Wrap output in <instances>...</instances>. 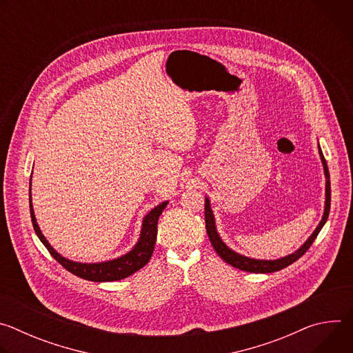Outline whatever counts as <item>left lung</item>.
I'll return each instance as SVG.
<instances>
[{"label":"left lung","instance_id":"1","mask_svg":"<svg viewBox=\"0 0 353 353\" xmlns=\"http://www.w3.org/2000/svg\"><path fill=\"white\" fill-rule=\"evenodd\" d=\"M320 148V145H319ZM320 150V157H321V161H323V166H324V174H325V208H324V215H323V219L321 222L319 223V226L316 228V230L313 232V234L306 240V243L301 245L297 251H294L293 254L290 256H286L283 259H279V260H272V261H268V260H254V259H248V257H244V256H240L237 253H234L233 250H230L223 241L222 239L219 237L218 232H216V228H215V219H214V214H212V210H211V205H210V199L205 198V228H207V233H208V237L211 240V244L214 245L215 251L218 253V256L228 264H230L232 267L234 268H239L241 271H245V272H254V274H268V272H275V271H279V270H283L286 268L288 265L293 264L296 260H299L301 256H303L306 251L310 248V245L313 244V241L316 240V237L319 236L320 230L323 229L324 223L327 222L328 219V214H330V207H331V184H330V172H328V166H327V162L324 159V155L321 152V148L319 149Z\"/></svg>","mask_w":353,"mask_h":353}]
</instances>
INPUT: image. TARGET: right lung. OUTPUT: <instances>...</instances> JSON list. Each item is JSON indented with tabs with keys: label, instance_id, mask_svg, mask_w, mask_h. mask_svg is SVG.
Masks as SVG:
<instances>
[{
	"label": "right lung",
	"instance_id": "obj_1",
	"mask_svg": "<svg viewBox=\"0 0 353 353\" xmlns=\"http://www.w3.org/2000/svg\"><path fill=\"white\" fill-rule=\"evenodd\" d=\"M32 181V179H30ZM168 205V201L162 203L161 205L155 207L152 211H150L142 222V229H141V236L138 243L134 245V248L130 251V253L112 260L106 263H96V264H82V263H75L71 260L64 259L60 256L57 251L48 244L46 237L41 234L40 228L36 222L34 212L32 208V196L29 195V207H30V218L33 223V229L40 239V241L46 245L48 250V253L56 259L67 271L71 274L86 279V281H93V282H112V281H120L124 279L138 270H141L143 265L148 264V261L152 257L155 243H157V234H158V219L163 210Z\"/></svg>",
	"mask_w": 353,
	"mask_h": 353
}]
</instances>
